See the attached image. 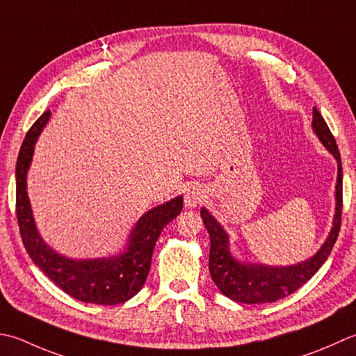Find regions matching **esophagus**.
<instances>
[{
  "label": "esophagus",
  "mask_w": 356,
  "mask_h": 356,
  "mask_svg": "<svg viewBox=\"0 0 356 356\" xmlns=\"http://www.w3.org/2000/svg\"><path fill=\"white\" fill-rule=\"evenodd\" d=\"M205 199V190L202 185H191L185 193V207L196 208Z\"/></svg>",
  "instance_id": "1"
}]
</instances>
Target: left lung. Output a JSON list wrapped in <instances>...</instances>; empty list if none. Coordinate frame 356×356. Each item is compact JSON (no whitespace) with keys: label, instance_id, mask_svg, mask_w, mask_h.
I'll list each match as a JSON object with an SVG mask.
<instances>
[{"label":"left lung","instance_id":"8db88e82","mask_svg":"<svg viewBox=\"0 0 356 356\" xmlns=\"http://www.w3.org/2000/svg\"><path fill=\"white\" fill-rule=\"evenodd\" d=\"M312 128L327 151H330V154L337 159L338 177L335 186L337 207L332 229L323 247L310 259L289 267H271L234 259L233 254L229 253V242L225 229L222 228V225L213 218V214L207 208L200 210L202 220H204L211 239L210 275L222 293L236 302H275L277 299L291 295L299 287H302L305 282L310 281L312 276L321 268L338 239L341 214H343V166H341V156L335 137L332 136L329 127H327L325 120L316 108H313Z\"/></svg>","mask_w":356,"mask_h":356}]
</instances>
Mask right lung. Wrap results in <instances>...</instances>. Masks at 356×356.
I'll list each match as a JSON object with an SVG mask.
<instances>
[{"mask_svg": "<svg viewBox=\"0 0 356 356\" xmlns=\"http://www.w3.org/2000/svg\"><path fill=\"white\" fill-rule=\"evenodd\" d=\"M49 117L51 111H46L27 131L17 160V219L26 252L35 266L69 296L81 302L100 305L127 302L143 287L159 236L182 211L184 199L182 196L174 197L146 211L132 228L128 245L120 254L97 259H71L57 253L40 236L26 191L35 143Z\"/></svg>", "mask_w": 356, "mask_h": 356, "instance_id": "obj_1", "label": "right lung"}]
</instances>
